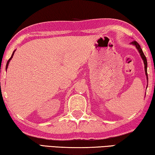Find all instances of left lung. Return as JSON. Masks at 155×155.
<instances>
[{"mask_svg": "<svg viewBox=\"0 0 155 155\" xmlns=\"http://www.w3.org/2000/svg\"><path fill=\"white\" fill-rule=\"evenodd\" d=\"M130 45H134L136 47V49L138 50V51L139 53V54H140L141 57L142 58V60L143 61V63H144V68H145V73H146V78H147V82H148V73H147V67H148V64H147V60H146V58L145 56V55H144L143 51H142L141 48L140 47V45L138 44L137 42L136 41H133L130 42ZM147 87H148V86H147Z\"/></svg>", "mask_w": 155, "mask_h": 155, "instance_id": "8db88e82", "label": "left lung"}]
</instances>
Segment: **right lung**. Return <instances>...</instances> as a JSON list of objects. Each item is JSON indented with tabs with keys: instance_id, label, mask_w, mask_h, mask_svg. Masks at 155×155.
Here are the masks:
<instances>
[{
	"instance_id": "1",
	"label": "right lung",
	"mask_w": 155,
	"mask_h": 155,
	"mask_svg": "<svg viewBox=\"0 0 155 155\" xmlns=\"http://www.w3.org/2000/svg\"><path fill=\"white\" fill-rule=\"evenodd\" d=\"M16 51V50H14V52H13V54H12V56H11V58H9V60L7 61V64H6V71H7V68H8V65H9V62H10V60H12V58H13V56H14V52Z\"/></svg>"
}]
</instances>
